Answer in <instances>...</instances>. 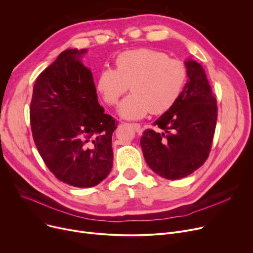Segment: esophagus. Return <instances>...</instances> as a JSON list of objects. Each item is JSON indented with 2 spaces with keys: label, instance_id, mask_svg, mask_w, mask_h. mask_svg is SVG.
<instances>
[{
  "label": "esophagus",
  "instance_id": "obj_1",
  "mask_svg": "<svg viewBox=\"0 0 253 253\" xmlns=\"http://www.w3.org/2000/svg\"><path fill=\"white\" fill-rule=\"evenodd\" d=\"M131 125L133 126L134 130H135L136 132H140L141 131V125L140 124H138V123H132Z\"/></svg>",
  "mask_w": 253,
  "mask_h": 253
}]
</instances>
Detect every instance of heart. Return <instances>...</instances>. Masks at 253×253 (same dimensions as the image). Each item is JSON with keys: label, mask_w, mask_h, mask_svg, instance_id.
<instances>
[{"label": "heart", "mask_w": 253, "mask_h": 253, "mask_svg": "<svg viewBox=\"0 0 253 253\" xmlns=\"http://www.w3.org/2000/svg\"><path fill=\"white\" fill-rule=\"evenodd\" d=\"M115 66V70L104 68L98 73L95 88L108 106H114L130 85L132 93L118 110L127 119L170 110L187 81L185 64L156 49L126 50L117 56Z\"/></svg>", "instance_id": "heart-1"}]
</instances>
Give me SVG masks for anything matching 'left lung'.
<instances>
[{
  "mask_svg": "<svg viewBox=\"0 0 253 253\" xmlns=\"http://www.w3.org/2000/svg\"><path fill=\"white\" fill-rule=\"evenodd\" d=\"M188 81L175 105L146 129L140 139L148 167L163 178L177 180L208 160L217 119L216 99L206 72L193 60L185 62Z\"/></svg>",
  "mask_w": 253,
  "mask_h": 253,
  "instance_id": "obj_1",
  "label": "left lung"
}]
</instances>
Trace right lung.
<instances>
[{"mask_svg":"<svg viewBox=\"0 0 253 253\" xmlns=\"http://www.w3.org/2000/svg\"><path fill=\"white\" fill-rule=\"evenodd\" d=\"M86 49L70 48L37 78L29 108L32 136L55 177L74 187H93L113 167L114 118L97 102Z\"/></svg>","mask_w":253,"mask_h":253,"instance_id":"add662e5","label":"right lung"}]
</instances>
